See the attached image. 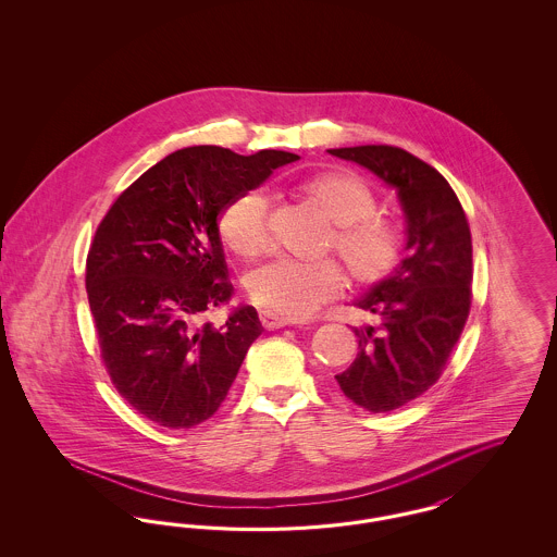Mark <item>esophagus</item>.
I'll use <instances>...</instances> for the list:
<instances>
[{
    "label": "esophagus",
    "instance_id": "obj_1",
    "mask_svg": "<svg viewBox=\"0 0 557 557\" xmlns=\"http://www.w3.org/2000/svg\"><path fill=\"white\" fill-rule=\"evenodd\" d=\"M259 319H261V323H263V327H265V330H280V327H286V325L290 323L288 319L271 315V313H267V311H263V313L259 315Z\"/></svg>",
    "mask_w": 557,
    "mask_h": 557
}]
</instances>
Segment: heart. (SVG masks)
<instances>
[{"mask_svg":"<svg viewBox=\"0 0 557 557\" xmlns=\"http://www.w3.org/2000/svg\"><path fill=\"white\" fill-rule=\"evenodd\" d=\"M294 194L334 227L325 250H334L359 288L386 284L405 259L403 225L375 214L377 200L361 180L341 171H319L294 187ZM223 246L244 261H255L271 248L269 205L257 189L236 194L216 219ZM345 288V273L334 261L298 263L280 259L250 273L248 298L282 319H305Z\"/></svg>","mask_w":557,"mask_h":557,"instance_id":"heart-1","label":"heart"}]
</instances>
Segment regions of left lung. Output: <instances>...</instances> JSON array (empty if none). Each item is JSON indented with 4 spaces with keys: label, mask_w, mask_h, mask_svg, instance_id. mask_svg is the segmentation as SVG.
Segmentation results:
<instances>
[{
    "label": "left lung",
    "mask_w": 557,
    "mask_h": 557,
    "mask_svg": "<svg viewBox=\"0 0 557 557\" xmlns=\"http://www.w3.org/2000/svg\"><path fill=\"white\" fill-rule=\"evenodd\" d=\"M397 189L407 221V257L397 273L357 302L380 319L355 327L359 352L336 375L346 398L386 413L420 397L447 368L472 305V234L449 182L397 146L327 150Z\"/></svg>",
    "instance_id": "obj_1"
}]
</instances>
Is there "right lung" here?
Here are the masks:
<instances>
[{
	"mask_svg": "<svg viewBox=\"0 0 557 557\" xmlns=\"http://www.w3.org/2000/svg\"><path fill=\"white\" fill-rule=\"evenodd\" d=\"M294 160L282 150L184 148L137 177L100 221L85 265L100 357L119 395L150 422H207L263 332L255 307H239L221 327L196 321L234 290L219 212Z\"/></svg>",
	"mask_w": 557,
	"mask_h": 557,
	"instance_id": "add662e5",
	"label": "right lung"
}]
</instances>
